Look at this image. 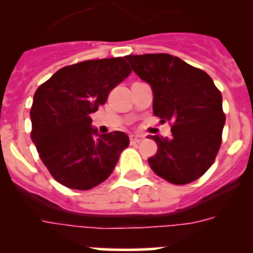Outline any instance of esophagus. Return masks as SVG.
Returning a JSON list of instances; mask_svg holds the SVG:
<instances>
[{"label": "esophagus", "instance_id": "1", "mask_svg": "<svg viewBox=\"0 0 253 253\" xmlns=\"http://www.w3.org/2000/svg\"><path fill=\"white\" fill-rule=\"evenodd\" d=\"M129 139H130L131 144H137V143L142 142L143 137L142 135H138V134H131L130 137H129Z\"/></svg>", "mask_w": 253, "mask_h": 253}]
</instances>
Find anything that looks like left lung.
<instances>
[{"label":"left lung","instance_id":"left-lung-1","mask_svg":"<svg viewBox=\"0 0 253 253\" xmlns=\"http://www.w3.org/2000/svg\"><path fill=\"white\" fill-rule=\"evenodd\" d=\"M125 58L151 84L154 115L171 123L169 139L151 135L158 149L149 166L171 184L198 180L213 165L222 144V93L207 72L178 57L158 53Z\"/></svg>","mask_w":253,"mask_h":253}]
</instances>
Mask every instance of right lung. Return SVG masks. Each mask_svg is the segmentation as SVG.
Listing matches in <instances>:
<instances>
[{
    "label": "right lung",
    "instance_id": "add662e5",
    "mask_svg": "<svg viewBox=\"0 0 253 253\" xmlns=\"http://www.w3.org/2000/svg\"><path fill=\"white\" fill-rule=\"evenodd\" d=\"M130 72L123 57L84 60L60 68L38 87L30 109L31 140L59 184L90 190L111 175L129 137L123 131L99 135L90 115Z\"/></svg>",
    "mask_w": 253,
    "mask_h": 253
}]
</instances>
